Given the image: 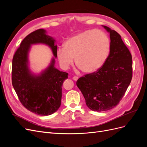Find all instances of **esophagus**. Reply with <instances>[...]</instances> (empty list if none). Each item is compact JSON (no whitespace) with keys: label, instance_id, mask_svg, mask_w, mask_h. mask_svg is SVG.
Masks as SVG:
<instances>
[{"label":"esophagus","instance_id":"1","mask_svg":"<svg viewBox=\"0 0 147 147\" xmlns=\"http://www.w3.org/2000/svg\"><path fill=\"white\" fill-rule=\"evenodd\" d=\"M78 79V77H77V76H74L73 77V80H75V81H77Z\"/></svg>","mask_w":147,"mask_h":147}]
</instances>
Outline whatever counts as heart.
I'll return each mask as SVG.
<instances>
[{"label":"heart","instance_id":"obj_1","mask_svg":"<svg viewBox=\"0 0 147 147\" xmlns=\"http://www.w3.org/2000/svg\"><path fill=\"white\" fill-rule=\"evenodd\" d=\"M110 49V39L99 29L82 31L69 38L64 48H59L56 57L62 69H68L74 62L84 73L94 72L104 65Z\"/></svg>","mask_w":147,"mask_h":147}]
</instances>
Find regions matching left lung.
Here are the masks:
<instances>
[{"label":"left lung","mask_w":147,"mask_h":147,"mask_svg":"<svg viewBox=\"0 0 147 147\" xmlns=\"http://www.w3.org/2000/svg\"><path fill=\"white\" fill-rule=\"evenodd\" d=\"M110 49L102 67L82 77L77 82L89 109L104 112L114 108L125 94L132 77V55L120 35L107 26Z\"/></svg>","instance_id":"left-lung-1"}]
</instances>
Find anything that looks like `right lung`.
Here are the masks:
<instances>
[{
	"mask_svg": "<svg viewBox=\"0 0 147 147\" xmlns=\"http://www.w3.org/2000/svg\"><path fill=\"white\" fill-rule=\"evenodd\" d=\"M55 39L40 29L28 35L21 42L12 60V84L21 103L30 112L42 116L55 113L61 106L62 86L68 74L55 67L52 59L48 67L38 75L28 67V53L30 45L43 43L50 47L56 57Z\"/></svg>",
	"mask_w": 147,
	"mask_h": 147,
	"instance_id": "right-lung-1",
	"label": "right lung"
}]
</instances>
